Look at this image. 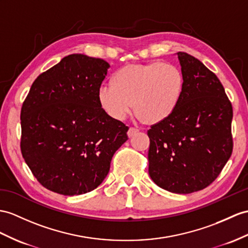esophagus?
Returning <instances> with one entry per match:
<instances>
[{"mask_svg": "<svg viewBox=\"0 0 248 248\" xmlns=\"http://www.w3.org/2000/svg\"><path fill=\"white\" fill-rule=\"evenodd\" d=\"M140 130H139L138 128H135V127H130L129 129H128V131H127V136L129 137V138H131V137H134L137 132H139Z\"/></svg>", "mask_w": 248, "mask_h": 248, "instance_id": "1", "label": "esophagus"}]
</instances>
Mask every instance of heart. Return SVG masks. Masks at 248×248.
Wrapping results in <instances>:
<instances>
[{"instance_id":"heart-1","label":"heart","mask_w":248,"mask_h":248,"mask_svg":"<svg viewBox=\"0 0 248 248\" xmlns=\"http://www.w3.org/2000/svg\"><path fill=\"white\" fill-rule=\"evenodd\" d=\"M185 89V78L176 65L163 61L126 65L114 71L110 86L98 92L102 109L122 121L135 105L137 116L150 124L160 123L176 111Z\"/></svg>"}]
</instances>
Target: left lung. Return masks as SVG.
Returning a JSON list of instances; mask_svg holds the SVG:
<instances>
[{
    "instance_id": "8db88e82",
    "label": "left lung",
    "mask_w": 248,
    "mask_h": 248,
    "mask_svg": "<svg viewBox=\"0 0 248 248\" xmlns=\"http://www.w3.org/2000/svg\"><path fill=\"white\" fill-rule=\"evenodd\" d=\"M177 54L184 94L176 111L147 131L148 172L161 188L190 194L213 183L231 158L232 106L213 71L188 53Z\"/></svg>"
}]
</instances>
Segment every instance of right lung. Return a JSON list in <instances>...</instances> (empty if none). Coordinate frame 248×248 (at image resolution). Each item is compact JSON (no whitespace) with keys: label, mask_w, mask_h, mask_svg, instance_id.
<instances>
[{"label":"right lung","mask_w":248,"mask_h":248,"mask_svg":"<svg viewBox=\"0 0 248 248\" xmlns=\"http://www.w3.org/2000/svg\"><path fill=\"white\" fill-rule=\"evenodd\" d=\"M109 64L70 54L41 74L21 109V152L45 188L86 194L106 178L128 127L102 109L98 92Z\"/></svg>","instance_id":"add662e5"}]
</instances>
